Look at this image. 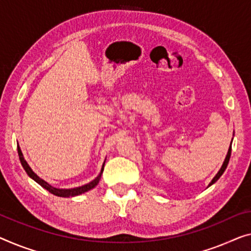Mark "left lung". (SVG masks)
Listing matches in <instances>:
<instances>
[{
  "instance_id": "1",
  "label": "left lung",
  "mask_w": 251,
  "mask_h": 251,
  "mask_svg": "<svg viewBox=\"0 0 251 251\" xmlns=\"http://www.w3.org/2000/svg\"><path fill=\"white\" fill-rule=\"evenodd\" d=\"M230 156H231V145H230V148H229V151H227V154H226V160H224V162H223V164H222V167H221V169L219 170V173L216 174V176L214 178L212 179V181L209 182V185L208 186H211V185H213L214 184V182H216L219 180V178L221 177V176L223 175V173L224 171H226V167H227V163H229V160H230Z\"/></svg>"
}]
</instances>
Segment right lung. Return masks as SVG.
<instances>
[{"label": "right lung", "mask_w": 251, "mask_h": 251, "mask_svg": "<svg viewBox=\"0 0 251 251\" xmlns=\"http://www.w3.org/2000/svg\"><path fill=\"white\" fill-rule=\"evenodd\" d=\"M18 154H19V159H20V162L22 164V167H24V169L25 170V173L28 174L29 177L32 178L36 182H38L40 186L44 187L45 189H47L50 193L54 194V195L59 196V197H73V196H77V195H81V194H83L85 192H88V190H90V189L95 188V187L98 185V182L100 180V177H101V174H102V171H103V166H104V163H103L101 173H100V175L95 179V180L90 181L89 184L83 185V186H81V187H76V188L59 189V188H55V187L50 185V184H48V182L43 180L42 178H39L38 176H37L35 173H33V171L31 170V168L29 167V164L25 160L24 154H22L21 149H20V147H19V145H18Z\"/></svg>", "instance_id": "right-lung-1"}]
</instances>
